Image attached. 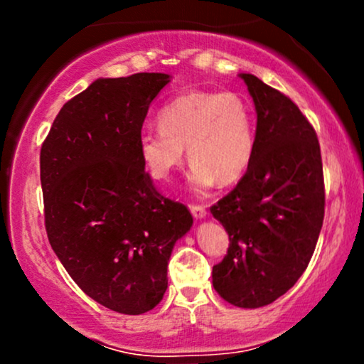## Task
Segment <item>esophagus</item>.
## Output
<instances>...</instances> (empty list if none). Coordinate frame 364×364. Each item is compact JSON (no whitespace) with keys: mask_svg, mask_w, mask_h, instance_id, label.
I'll return each mask as SVG.
<instances>
[{"mask_svg":"<svg viewBox=\"0 0 364 364\" xmlns=\"http://www.w3.org/2000/svg\"><path fill=\"white\" fill-rule=\"evenodd\" d=\"M191 214H193L195 219H203L207 215L205 205H191Z\"/></svg>","mask_w":364,"mask_h":364,"instance_id":"esophagus-1","label":"esophagus"}]
</instances>
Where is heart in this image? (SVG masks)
<instances>
[{
    "label": "heart",
    "instance_id": "obj_1",
    "mask_svg": "<svg viewBox=\"0 0 364 364\" xmlns=\"http://www.w3.org/2000/svg\"><path fill=\"white\" fill-rule=\"evenodd\" d=\"M159 128L145 129L139 152L145 169L166 181L185 159L193 162L190 185L205 193L217 181L229 185L246 173L255 154L252 104L236 92L190 90L159 112Z\"/></svg>",
    "mask_w": 364,
    "mask_h": 364
}]
</instances>
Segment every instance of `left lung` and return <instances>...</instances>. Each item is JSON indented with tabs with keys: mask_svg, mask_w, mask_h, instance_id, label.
I'll return each mask as SVG.
<instances>
[{
	"mask_svg": "<svg viewBox=\"0 0 364 364\" xmlns=\"http://www.w3.org/2000/svg\"><path fill=\"white\" fill-rule=\"evenodd\" d=\"M240 77L257 111L255 154L235 190L210 208L229 235L212 284L228 303L260 308L286 294L311 260L325 214L323 169L299 107L255 75Z\"/></svg>",
	"mask_w": 364,
	"mask_h": 364,
	"instance_id": "left-lung-1",
	"label": "left lung"
}]
</instances>
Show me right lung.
I'll return each instance as SVG.
<instances>
[{"label":"right lung","instance_id":"right-lung-1","mask_svg":"<svg viewBox=\"0 0 364 364\" xmlns=\"http://www.w3.org/2000/svg\"><path fill=\"white\" fill-rule=\"evenodd\" d=\"M169 82L97 78L61 107L41 149L51 248L87 296L124 315L161 303L171 252L193 225L183 203L156 190L139 152L149 106Z\"/></svg>","mask_w":364,"mask_h":364}]
</instances>
